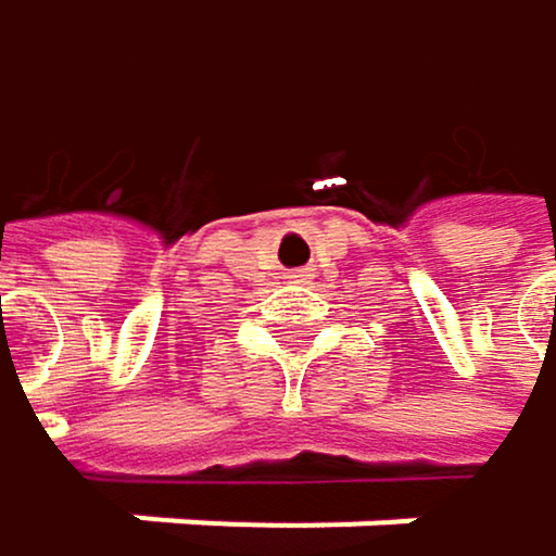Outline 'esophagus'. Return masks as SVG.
<instances>
[{
  "instance_id": "esophagus-1",
  "label": "esophagus",
  "mask_w": 556,
  "mask_h": 556,
  "mask_svg": "<svg viewBox=\"0 0 556 556\" xmlns=\"http://www.w3.org/2000/svg\"><path fill=\"white\" fill-rule=\"evenodd\" d=\"M291 278H304V275H291Z\"/></svg>"
}]
</instances>
